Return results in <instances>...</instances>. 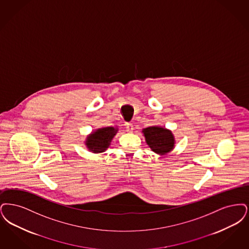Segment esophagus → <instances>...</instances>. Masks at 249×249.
Returning <instances> with one entry per match:
<instances>
[{
  "label": "esophagus",
  "mask_w": 249,
  "mask_h": 249,
  "mask_svg": "<svg viewBox=\"0 0 249 249\" xmlns=\"http://www.w3.org/2000/svg\"><path fill=\"white\" fill-rule=\"evenodd\" d=\"M125 128H126V131H127L128 133H131V132H133V130H134V126H133V124H132L131 123H126V124H125Z\"/></svg>",
  "instance_id": "esophagus-1"
}]
</instances>
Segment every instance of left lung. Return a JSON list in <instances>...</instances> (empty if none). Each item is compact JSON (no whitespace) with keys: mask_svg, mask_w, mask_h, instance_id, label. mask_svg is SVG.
Segmentation results:
<instances>
[{"mask_svg":"<svg viewBox=\"0 0 249 249\" xmlns=\"http://www.w3.org/2000/svg\"><path fill=\"white\" fill-rule=\"evenodd\" d=\"M142 133L152 152L164 155L173 150L175 138L170 130L161 126H150L142 130Z\"/></svg>","mask_w":249,"mask_h":249,"instance_id":"8db88e82","label":"left lung"}]
</instances>
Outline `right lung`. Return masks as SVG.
<instances>
[{"label":"right lung","mask_w":249,"mask_h":249,"mask_svg":"<svg viewBox=\"0 0 249 249\" xmlns=\"http://www.w3.org/2000/svg\"><path fill=\"white\" fill-rule=\"evenodd\" d=\"M117 131L118 128L108 126L98 128L92 132L86 141L87 149L94 153L105 152L110 145L111 140L114 138Z\"/></svg>","instance_id":"1"}]
</instances>
